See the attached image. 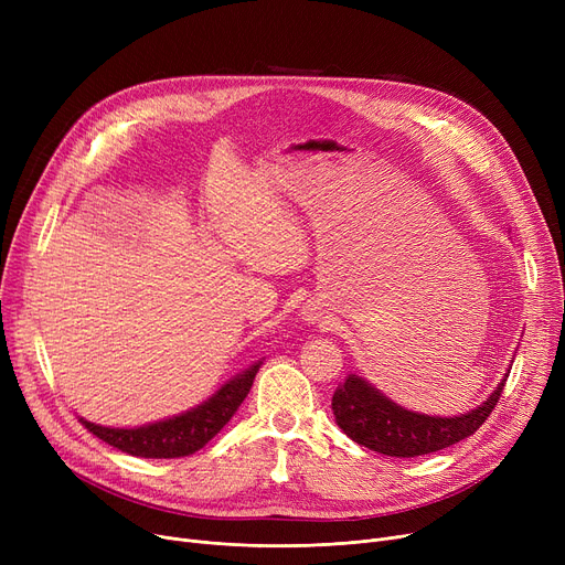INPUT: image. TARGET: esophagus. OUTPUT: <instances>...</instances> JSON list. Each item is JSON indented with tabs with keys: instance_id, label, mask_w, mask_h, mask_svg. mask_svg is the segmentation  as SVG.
Here are the masks:
<instances>
[{
	"instance_id": "esophagus-1",
	"label": "esophagus",
	"mask_w": 565,
	"mask_h": 565,
	"mask_svg": "<svg viewBox=\"0 0 565 565\" xmlns=\"http://www.w3.org/2000/svg\"><path fill=\"white\" fill-rule=\"evenodd\" d=\"M307 316H309V318H307V320H313V318H316V316H313V313H311V311H307Z\"/></svg>"
}]
</instances>
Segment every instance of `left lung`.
Masks as SVG:
<instances>
[{
	"instance_id": "obj_1",
	"label": "left lung",
	"mask_w": 565,
	"mask_h": 565,
	"mask_svg": "<svg viewBox=\"0 0 565 565\" xmlns=\"http://www.w3.org/2000/svg\"><path fill=\"white\" fill-rule=\"evenodd\" d=\"M509 373L481 405L458 417H433L405 409L373 387L366 377L350 373L332 396V412L339 428L362 447L392 458H417L447 449L477 433L494 409Z\"/></svg>"
}]
</instances>
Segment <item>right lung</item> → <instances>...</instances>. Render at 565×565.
<instances>
[{
	"mask_svg": "<svg viewBox=\"0 0 565 565\" xmlns=\"http://www.w3.org/2000/svg\"><path fill=\"white\" fill-rule=\"evenodd\" d=\"M263 360L228 377L203 403L173 417L135 428H111L79 417L82 426L109 447L137 458H183L203 449L247 398Z\"/></svg>",
	"mask_w": 565,
	"mask_h": 565,
	"instance_id": "1",
	"label": "right lung"
}]
</instances>
